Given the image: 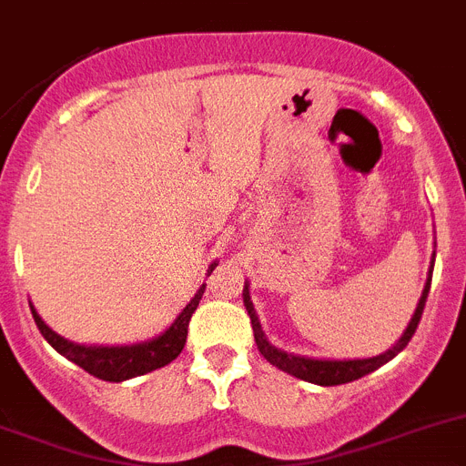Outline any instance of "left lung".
I'll use <instances>...</instances> for the list:
<instances>
[{
    "label": "left lung",
    "mask_w": 466,
    "mask_h": 466,
    "mask_svg": "<svg viewBox=\"0 0 466 466\" xmlns=\"http://www.w3.org/2000/svg\"><path fill=\"white\" fill-rule=\"evenodd\" d=\"M432 267H434V255H432ZM432 267H430V278H428V282H425V289H423V294H420V301H419V306H416L414 317H411L410 326H407V331L402 333V338H400V340L395 342L389 351H384V354L372 356V359H354V360L306 359V356L287 354V351L273 347L271 342L267 340V336H264L262 324H259V317L255 315V308H253V301H250V292H248V282H246V287H243V306H246L248 315H250V324H253L255 342H258L259 354H262L268 363L276 365L278 370L297 377V380L310 381V384H319V386L347 384V381H354V380H360V377H365V375H370V372H375L377 368H381L384 363H389L393 356H398L404 347L410 345L411 336L416 333V326H419V321H420V315H423L425 301H428L430 282H432Z\"/></svg>",
    "instance_id": "8db88e82"
}]
</instances>
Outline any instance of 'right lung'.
<instances>
[{
    "label": "right lung",
    "mask_w": 466,
    "mask_h": 466,
    "mask_svg": "<svg viewBox=\"0 0 466 466\" xmlns=\"http://www.w3.org/2000/svg\"><path fill=\"white\" fill-rule=\"evenodd\" d=\"M216 268V262L208 267L207 276H211V271ZM202 285L198 289L193 299H190L188 306L181 310V315L174 319V324L169 326L167 331L160 333L154 340L140 342V345H126V347H86V345H76V342L66 340V338L56 336L50 326L38 317V312L32 308L34 321H36L41 336L55 347L62 356H66L68 360H73L76 365H80L82 370H86L89 375L98 377L103 381H124L130 377H140L145 372L158 370L163 365L172 363L177 356L181 354L186 345V336H188V321L193 317V312L198 310L199 299L204 294Z\"/></svg>",
    "instance_id": "add662e5"
}]
</instances>
